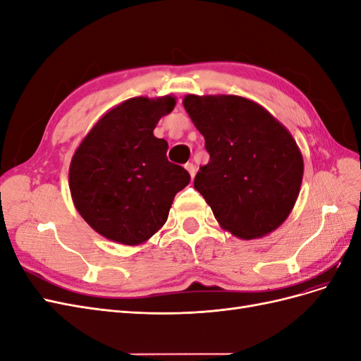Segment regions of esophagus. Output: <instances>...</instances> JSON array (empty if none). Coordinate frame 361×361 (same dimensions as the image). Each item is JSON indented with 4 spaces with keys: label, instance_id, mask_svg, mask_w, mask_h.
<instances>
[{
    "label": "esophagus",
    "instance_id": "esophagus-1",
    "mask_svg": "<svg viewBox=\"0 0 361 361\" xmlns=\"http://www.w3.org/2000/svg\"><path fill=\"white\" fill-rule=\"evenodd\" d=\"M185 169H187V171L190 173V176H191V178H194V176H195V167H194V164H191V162L185 164Z\"/></svg>",
    "mask_w": 361,
    "mask_h": 361
}]
</instances>
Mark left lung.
<instances>
[{"instance_id": "left-lung-1", "label": "left lung", "mask_w": 361, "mask_h": 361, "mask_svg": "<svg viewBox=\"0 0 361 361\" xmlns=\"http://www.w3.org/2000/svg\"><path fill=\"white\" fill-rule=\"evenodd\" d=\"M182 104L211 157L194 188L218 224L241 239L274 232L292 212L302 182L304 161L292 134L243 96L187 94Z\"/></svg>"}]
</instances>
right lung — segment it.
<instances>
[{
  "mask_svg": "<svg viewBox=\"0 0 361 361\" xmlns=\"http://www.w3.org/2000/svg\"><path fill=\"white\" fill-rule=\"evenodd\" d=\"M176 97H130L106 111L71 161L69 188L76 211L94 232L140 245L166 224L174 195L190 174L167 159L169 145L154 129Z\"/></svg>",
  "mask_w": 361,
  "mask_h": 361,
  "instance_id": "right-lung-1",
  "label": "right lung"
}]
</instances>
